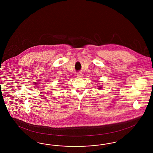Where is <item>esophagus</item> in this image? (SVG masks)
Returning a JSON list of instances; mask_svg holds the SVG:
<instances>
[{
	"mask_svg": "<svg viewBox=\"0 0 153 153\" xmlns=\"http://www.w3.org/2000/svg\"><path fill=\"white\" fill-rule=\"evenodd\" d=\"M83 77V74L81 72H79L77 74V78H82Z\"/></svg>",
	"mask_w": 153,
	"mask_h": 153,
	"instance_id": "34e87169",
	"label": "esophagus"
}]
</instances>
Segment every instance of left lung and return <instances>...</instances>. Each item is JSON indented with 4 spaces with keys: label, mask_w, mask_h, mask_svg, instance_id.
Returning <instances> with one entry per match:
<instances>
[{
    "label": "left lung",
    "mask_w": 153,
    "mask_h": 153,
    "mask_svg": "<svg viewBox=\"0 0 153 153\" xmlns=\"http://www.w3.org/2000/svg\"><path fill=\"white\" fill-rule=\"evenodd\" d=\"M99 88V89H101V88H102V86H99V88Z\"/></svg>",
    "instance_id": "8db88e82"
}]
</instances>
